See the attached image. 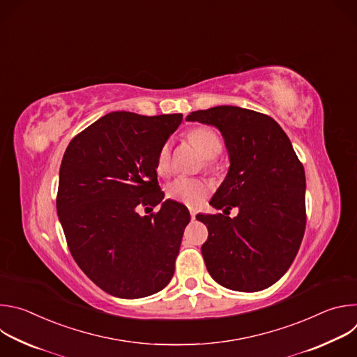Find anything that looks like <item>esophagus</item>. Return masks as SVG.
<instances>
[{
    "mask_svg": "<svg viewBox=\"0 0 357 357\" xmlns=\"http://www.w3.org/2000/svg\"><path fill=\"white\" fill-rule=\"evenodd\" d=\"M190 219H192V220L196 219V212H195V211H190Z\"/></svg>",
    "mask_w": 357,
    "mask_h": 357,
    "instance_id": "34e87169",
    "label": "esophagus"
}]
</instances>
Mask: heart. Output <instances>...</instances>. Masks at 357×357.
I'll use <instances>...</instances> for the list:
<instances>
[{
  "mask_svg": "<svg viewBox=\"0 0 357 357\" xmlns=\"http://www.w3.org/2000/svg\"><path fill=\"white\" fill-rule=\"evenodd\" d=\"M188 139L190 144L196 146L203 158H206V164L211 165L213 158H216L223 148L220 137L208 127H196L188 132ZM171 142L167 141L161 145L157 160L155 169L158 175L167 176L171 172ZM211 192V186L202 179L181 176L172 181L167 186V195L169 199L183 203L186 206L197 208L202 205L203 200L208 197Z\"/></svg>",
  "mask_w": 357,
  "mask_h": 357,
  "instance_id": "1",
  "label": "heart"
}]
</instances>
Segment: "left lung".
Returning <instances> with one entry per match:
<instances>
[{
    "mask_svg": "<svg viewBox=\"0 0 357 357\" xmlns=\"http://www.w3.org/2000/svg\"><path fill=\"white\" fill-rule=\"evenodd\" d=\"M186 121L216 127L229 154L227 175L211 205L223 215H197L209 231L202 256L225 288L257 292L275 284L299 250L305 215V171L280 124L261 113L218 106ZM237 207L236 218L225 217Z\"/></svg>",
    "mask_w": 357,
    "mask_h": 357,
    "instance_id": "obj_1",
    "label": "left lung"
}]
</instances>
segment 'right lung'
<instances>
[{
  "mask_svg": "<svg viewBox=\"0 0 357 357\" xmlns=\"http://www.w3.org/2000/svg\"><path fill=\"white\" fill-rule=\"evenodd\" d=\"M181 123L182 114L113 112L77 134L65 151L59 222L80 270L113 296L152 295L175 273L190 215L182 203L164 200L155 160ZM139 204L162 208L141 217Z\"/></svg>",
  "mask_w": 357,
  "mask_h": 357,
  "instance_id": "1",
  "label": "right lung"
}]
</instances>
